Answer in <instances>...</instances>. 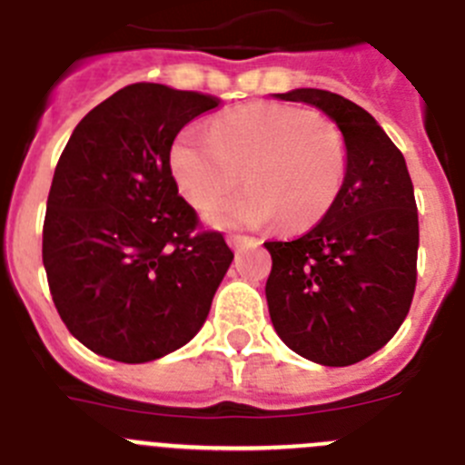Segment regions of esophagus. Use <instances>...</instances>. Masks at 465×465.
<instances>
[{
  "label": "esophagus",
  "instance_id": "obj_1",
  "mask_svg": "<svg viewBox=\"0 0 465 465\" xmlns=\"http://www.w3.org/2000/svg\"><path fill=\"white\" fill-rule=\"evenodd\" d=\"M253 242H255V240H249V237H244V235H230V237H228L230 249H235V251L244 249V246L253 244Z\"/></svg>",
  "mask_w": 465,
  "mask_h": 465
}]
</instances>
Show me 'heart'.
<instances>
[{
	"label": "heart",
	"mask_w": 465,
	"mask_h": 465,
	"mask_svg": "<svg viewBox=\"0 0 465 465\" xmlns=\"http://www.w3.org/2000/svg\"><path fill=\"white\" fill-rule=\"evenodd\" d=\"M346 143L309 110L255 104L221 117L212 134L186 129L170 149V170L193 207H207L237 186L249 189L207 212L219 228L265 225L285 232L316 225L346 177Z\"/></svg>",
	"instance_id": "1"
}]
</instances>
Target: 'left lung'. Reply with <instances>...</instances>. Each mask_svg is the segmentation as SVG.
Returning a JSON list of instances; mask_svg holds the SVG:
<instances>
[{
	"instance_id": "obj_1",
	"label": "left lung",
	"mask_w": 465,
	"mask_h": 465,
	"mask_svg": "<svg viewBox=\"0 0 465 465\" xmlns=\"http://www.w3.org/2000/svg\"><path fill=\"white\" fill-rule=\"evenodd\" d=\"M325 113L346 143V177L321 223L292 242H265L276 334L322 366L381 351L411 309L417 281L415 191L406 159L371 114L325 89L274 94Z\"/></svg>"
}]
</instances>
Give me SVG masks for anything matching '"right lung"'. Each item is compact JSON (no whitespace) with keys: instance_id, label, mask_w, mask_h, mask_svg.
<instances>
[{"instance_id":"right-lung-1","label":"right lung","mask_w":465,"mask_h":465,"mask_svg":"<svg viewBox=\"0 0 465 465\" xmlns=\"http://www.w3.org/2000/svg\"><path fill=\"white\" fill-rule=\"evenodd\" d=\"M219 99L135 83L89 110L54 168L44 267L64 325L124 364L186 346L207 321L232 251L200 232L177 191L170 149Z\"/></svg>"}]
</instances>
